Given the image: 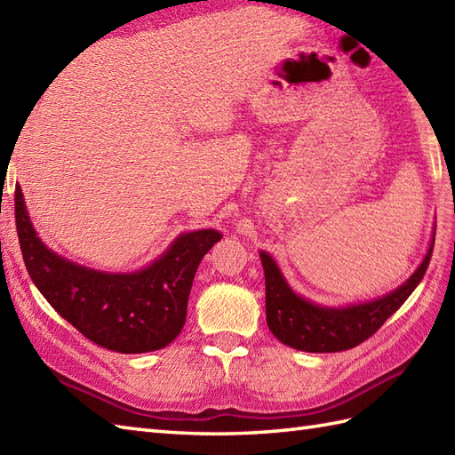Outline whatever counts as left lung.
Here are the masks:
<instances>
[{"label": "left lung", "instance_id": "1", "mask_svg": "<svg viewBox=\"0 0 455 455\" xmlns=\"http://www.w3.org/2000/svg\"><path fill=\"white\" fill-rule=\"evenodd\" d=\"M434 243L424 262L412 274L407 283L397 291L385 295L377 301L354 305L346 308L318 307L297 297L272 256L259 252L266 275V321L277 340L303 352H344L365 342L383 323L407 301L414 287L420 283L432 258Z\"/></svg>", "mask_w": 455, "mask_h": 455}]
</instances>
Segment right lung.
I'll use <instances>...</instances> for the list:
<instances>
[{"instance_id":"obj_1","label":"right lung","mask_w":455,"mask_h":455,"mask_svg":"<svg viewBox=\"0 0 455 455\" xmlns=\"http://www.w3.org/2000/svg\"><path fill=\"white\" fill-rule=\"evenodd\" d=\"M15 225L27 272L54 311L88 340L121 354L160 350L181 332L199 262L222 236L217 230L181 235L147 269L119 275L51 252L33 230L19 186Z\"/></svg>"}]
</instances>
